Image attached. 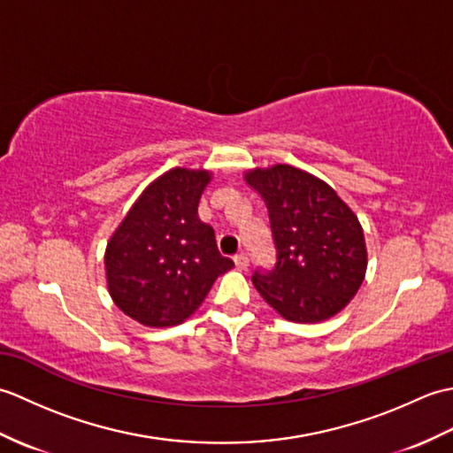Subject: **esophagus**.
Listing matches in <instances>:
<instances>
[{"label":"esophagus","instance_id":"obj_1","mask_svg":"<svg viewBox=\"0 0 453 453\" xmlns=\"http://www.w3.org/2000/svg\"><path fill=\"white\" fill-rule=\"evenodd\" d=\"M234 263H235V266L239 268V271H247V266H249V257H247L245 253H239V255H235V257H234Z\"/></svg>","mask_w":453,"mask_h":453}]
</instances>
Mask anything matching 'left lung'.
Masks as SVG:
<instances>
[{
	"label": "left lung",
	"instance_id": "obj_1",
	"mask_svg": "<svg viewBox=\"0 0 453 453\" xmlns=\"http://www.w3.org/2000/svg\"><path fill=\"white\" fill-rule=\"evenodd\" d=\"M263 196L276 247L274 271L253 274L263 300L294 323H319L344 310L368 268L364 229L319 177L286 163L245 171Z\"/></svg>",
	"mask_w": 453,
	"mask_h": 453
}]
</instances>
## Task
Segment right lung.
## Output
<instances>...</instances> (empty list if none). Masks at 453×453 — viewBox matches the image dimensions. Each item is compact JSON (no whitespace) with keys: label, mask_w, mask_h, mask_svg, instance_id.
I'll list each match as a JSON object with an SVG mask.
<instances>
[{"label":"right lung","mask_w":453,"mask_h":453,"mask_svg":"<svg viewBox=\"0 0 453 453\" xmlns=\"http://www.w3.org/2000/svg\"><path fill=\"white\" fill-rule=\"evenodd\" d=\"M211 173L175 167L134 202L104 251L112 302L148 326L179 325L204 302L219 274L234 268L221 257L214 229L198 218Z\"/></svg>","instance_id":"1"}]
</instances>
